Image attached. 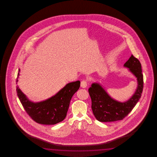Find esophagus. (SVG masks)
I'll list each match as a JSON object with an SVG mask.
<instances>
[{"label": "esophagus", "mask_w": 157, "mask_h": 157, "mask_svg": "<svg viewBox=\"0 0 157 157\" xmlns=\"http://www.w3.org/2000/svg\"><path fill=\"white\" fill-rule=\"evenodd\" d=\"M87 82L86 80H83L81 81V87L85 88L87 87Z\"/></svg>", "instance_id": "esophagus-1"}]
</instances>
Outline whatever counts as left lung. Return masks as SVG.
<instances>
[{
    "instance_id": "left-lung-1",
    "label": "left lung",
    "mask_w": 157,
    "mask_h": 157,
    "mask_svg": "<svg viewBox=\"0 0 157 157\" xmlns=\"http://www.w3.org/2000/svg\"><path fill=\"white\" fill-rule=\"evenodd\" d=\"M124 67L137 78V87L128 100L121 102L112 98L99 82L93 83L88 89L92 100V109L96 119L101 122H113L122 120L132 110L141 98L144 88V76L141 64L131 55Z\"/></svg>"
}]
</instances>
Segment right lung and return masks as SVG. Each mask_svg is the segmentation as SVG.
Returning <instances> with one entry per match:
<instances>
[{
  "label": "right lung",
  "instance_id": "1",
  "mask_svg": "<svg viewBox=\"0 0 157 157\" xmlns=\"http://www.w3.org/2000/svg\"><path fill=\"white\" fill-rule=\"evenodd\" d=\"M20 71L19 69L16 82H18ZM80 86V81L69 83L54 96L36 103L29 101L19 86L16 90L22 106L32 119L40 124L54 125L63 121L67 117L72 97Z\"/></svg>",
  "mask_w": 157,
  "mask_h": 157
}]
</instances>
